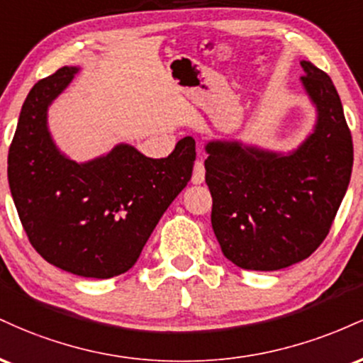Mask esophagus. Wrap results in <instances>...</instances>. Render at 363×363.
Segmentation results:
<instances>
[{"label":"esophagus","mask_w":363,"mask_h":363,"mask_svg":"<svg viewBox=\"0 0 363 363\" xmlns=\"http://www.w3.org/2000/svg\"><path fill=\"white\" fill-rule=\"evenodd\" d=\"M203 181H205V165H203L201 160H196L191 182H193V184H201Z\"/></svg>","instance_id":"1"}]
</instances>
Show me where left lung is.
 I'll use <instances>...</instances> for the list:
<instances>
[{"mask_svg": "<svg viewBox=\"0 0 363 363\" xmlns=\"http://www.w3.org/2000/svg\"><path fill=\"white\" fill-rule=\"evenodd\" d=\"M318 107L314 133L290 155L228 141L206 145L211 227L223 256L254 272H274L323 244L347 193L353 141L331 78L301 61Z\"/></svg>", "mask_w": 363, "mask_h": 363, "instance_id": "8db88e82", "label": "left lung"}]
</instances>
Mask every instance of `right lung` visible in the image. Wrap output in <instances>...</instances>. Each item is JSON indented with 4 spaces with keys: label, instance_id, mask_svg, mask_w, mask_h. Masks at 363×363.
<instances>
[{
    "label": "right lung",
    "instance_id": "right-lung-1",
    "mask_svg": "<svg viewBox=\"0 0 363 363\" xmlns=\"http://www.w3.org/2000/svg\"><path fill=\"white\" fill-rule=\"evenodd\" d=\"M78 68L62 66L28 91L8 152V182L23 230L45 261L85 278H112L138 261L143 245L196 160L182 138L167 158L129 145L86 164L66 158L48 131V106Z\"/></svg>",
    "mask_w": 363,
    "mask_h": 363
}]
</instances>
